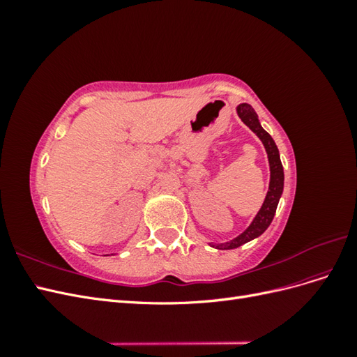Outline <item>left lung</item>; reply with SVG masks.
I'll list each match as a JSON object with an SVG mask.
<instances>
[{"instance_id":"1","label":"left lung","mask_w":357,"mask_h":357,"mask_svg":"<svg viewBox=\"0 0 357 357\" xmlns=\"http://www.w3.org/2000/svg\"><path fill=\"white\" fill-rule=\"evenodd\" d=\"M238 116L241 117V121L252 129V131L262 139V143L266 149L268 153V159H269V168H271V181H269V190L266 193L265 202L262 205L261 211L257 213V215L255 218V220L252 222V225L241 234L236 236L235 240L225 243V244H219L215 245L218 248H222V250H229V248H236L243 245L244 243L250 241L256 236H259L261 234L265 232V229L271 225L274 214L277 210V205L280 201V197H282L283 192V183H284V172H283V165L282 160H280V155H278V149L274 143L273 137L269 135L265 129L261 126L257 121V114L256 112L252 109V105L248 104H241L238 105Z\"/></svg>"}]
</instances>
